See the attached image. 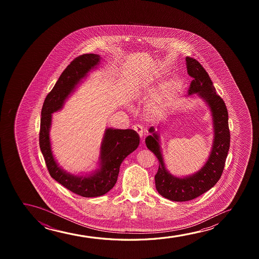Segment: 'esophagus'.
<instances>
[{"label":"esophagus","instance_id":"34e87169","mask_svg":"<svg viewBox=\"0 0 259 259\" xmlns=\"http://www.w3.org/2000/svg\"><path fill=\"white\" fill-rule=\"evenodd\" d=\"M134 129H135V131L138 133V135H140V137L142 138V136H143V128H142V125H140V124H135V125H134Z\"/></svg>","mask_w":259,"mask_h":259}]
</instances>
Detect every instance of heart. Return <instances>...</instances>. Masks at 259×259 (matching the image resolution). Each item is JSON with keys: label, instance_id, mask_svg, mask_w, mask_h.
I'll return each mask as SVG.
<instances>
[{"label": "heart", "instance_id": "heart-1", "mask_svg": "<svg viewBox=\"0 0 259 259\" xmlns=\"http://www.w3.org/2000/svg\"><path fill=\"white\" fill-rule=\"evenodd\" d=\"M174 94L175 88L174 84L170 82L165 83L150 103V110L153 115H162L170 107L174 100Z\"/></svg>", "mask_w": 259, "mask_h": 259}]
</instances>
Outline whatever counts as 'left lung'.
Returning <instances> with one entry per match:
<instances>
[{
	"label": "left lung",
	"instance_id": "left-lung-1",
	"mask_svg": "<svg viewBox=\"0 0 259 259\" xmlns=\"http://www.w3.org/2000/svg\"><path fill=\"white\" fill-rule=\"evenodd\" d=\"M186 63L188 75L193 78L188 89V96L197 94L209 107L214 136L211 150L204 165L191 175L176 177L167 170L158 131L153 126L149 128L150 135L145 139L146 145L159 160V168L155 175L156 190L164 198L174 202L190 201L213 188L223 172L230 147L228 112L223 99L217 95L209 74L198 61L187 57Z\"/></svg>",
	"mask_w": 259,
	"mask_h": 259
}]
</instances>
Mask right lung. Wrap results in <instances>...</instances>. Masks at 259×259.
Returning <instances> with one entry per match:
<instances>
[{
  "instance_id": "obj_1",
  "label": "right lung",
  "mask_w": 259,
  "mask_h": 259,
  "mask_svg": "<svg viewBox=\"0 0 259 259\" xmlns=\"http://www.w3.org/2000/svg\"><path fill=\"white\" fill-rule=\"evenodd\" d=\"M100 61L101 57L96 54H84L76 57L47 96L41 110L39 148L50 176L64 188L83 197L101 196L110 191L117 182L121 163L140 144V136L135 130L107 128L100 149L99 168L83 175L67 172L54 157L50 138L52 113L63 108L68 97L87 78L89 71L97 68Z\"/></svg>"
}]
</instances>
